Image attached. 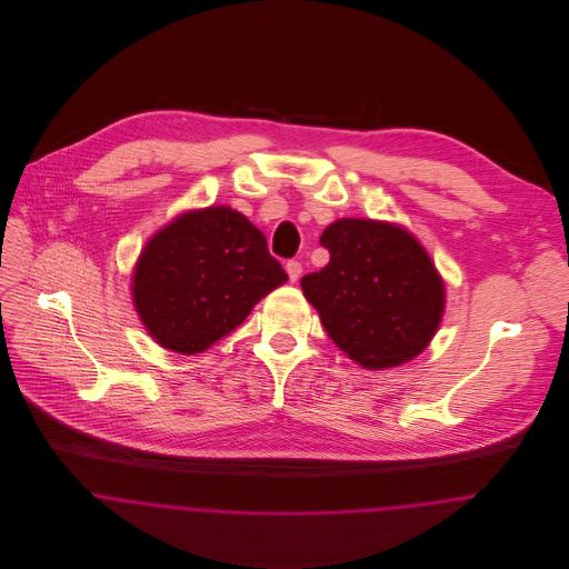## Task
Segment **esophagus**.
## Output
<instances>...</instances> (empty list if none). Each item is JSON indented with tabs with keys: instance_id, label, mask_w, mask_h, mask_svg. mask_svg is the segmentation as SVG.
<instances>
[{
	"instance_id": "34e87169",
	"label": "esophagus",
	"mask_w": 569,
	"mask_h": 569,
	"mask_svg": "<svg viewBox=\"0 0 569 569\" xmlns=\"http://www.w3.org/2000/svg\"><path fill=\"white\" fill-rule=\"evenodd\" d=\"M286 272H288L290 281H297L298 277H300V272H302V267H300L298 260H288V262H286Z\"/></svg>"
}]
</instances>
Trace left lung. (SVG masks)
<instances>
[{"instance_id": "left-lung-1", "label": "left lung", "mask_w": 569, "mask_h": 569, "mask_svg": "<svg viewBox=\"0 0 569 569\" xmlns=\"http://www.w3.org/2000/svg\"><path fill=\"white\" fill-rule=\"evenodd\" d=\"M322 271L300 279L328 337L365 369L403 365L433 339L446 305L429 253L406 228L373 219H337L320 237Z\"/></svg>"}]
</instances>
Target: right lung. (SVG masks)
Masks as SVG:
<instances>
[{
	"label": "right lung",
	"mask_w": 569,
	"mask_h": 569,
	"mask_svg": "<svg viewBox=\"0 0 569 569\" xmlns=\"http://www.w3.org/2000/svg\"><path fill=\"white\" fill-rule=\"evenodd\" d=\"M288 281L264 234L230 207L190 211L144 244L132 279L136 311L172 352H204Z\"/></svg>",
	"instance_id": "right-lung-1"
}]
</instances>
